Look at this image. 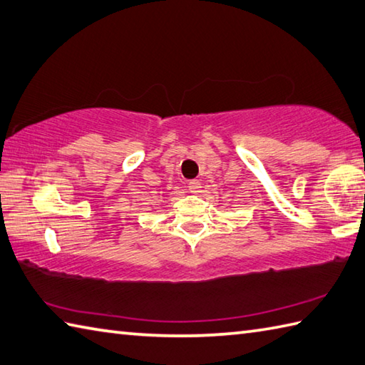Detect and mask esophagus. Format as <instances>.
Wrapping results in <instances>:
<instances>
[{"label": "esophagus", "instance_id": "esophagus-1", "mask_svg": "<svg viewBox=\"0 0 365 365\" xmlns=\"http://www.w3.org/2000/svg\"><path fill=\"white\" fill-rule=\"evenodd\" d=\"M189 192L190 193H198L200 192V187H201V184H200V181L198 180H192L190 182H189Z\"/></svg>", "mask_w": 365, "mask_h": 365}]
</instances>
